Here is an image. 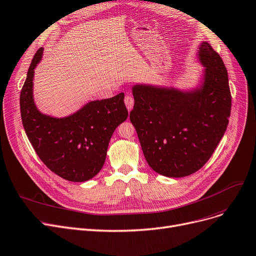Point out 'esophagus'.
I'll return each mask as SVG.
<instances>
[{
	"label": "esophagus",
	"mask_w": 256,
	"mask_h": 256,
	"mask_svg": "<svg viewBox=\"0 0 256 256\" xmlns=\"http://www.w3.org/2000/svg\"><path fill=\"white\" fill-rule=\"evenodd\" d=\"M124 104H126V106L128 108V110H130L132 108V106H134V98H132V96L130 94L126 95Z\"/></svg>",
	"instance_id": "34e87169"
}]
</instances>
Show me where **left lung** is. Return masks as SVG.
Listing matches in <instances>:
<instances>
[{
    "mask_svg": "<svg viewBox=\"0 0 256 256\" xmlns=\"http://www.w3.org/2000/svg\"><path fill=\"white\" fill-rule=\"evenodd\" d=\"M198 56L206 66L201 90L132 88L130 122L148 165L162 176L181 178L203 168L228 126L231 93L226 66L208 42L200 46Z\"/></svg>",
    "mask_w": 256,
    "mask_h": 256,
    "instance_id": "1",
    "label": "left lung"
}]
</instances>
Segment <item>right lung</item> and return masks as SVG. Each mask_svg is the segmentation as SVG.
Segmentation results:
<instances>
[{
	"instance_id": "right-lung-1",
	"label": "right lung",
	"mask_w": 256,
	"mask_h": 256,
	"mask_svg": "<svg viewBox=\"0 0 256 256\" xmlns=\"http://www.w3.org/2000/svg\"><path fill=\"white\" fill-rule=\"evenodd\" d=\"M42 50L40 48L33 56L22 88V122L31 146L51 172L64 180L84 182L100 172L110 137L128 116L124 93L88 102L66 118L40 114L33 102L32 82Z\"/></svg>"
}]
</instances>
